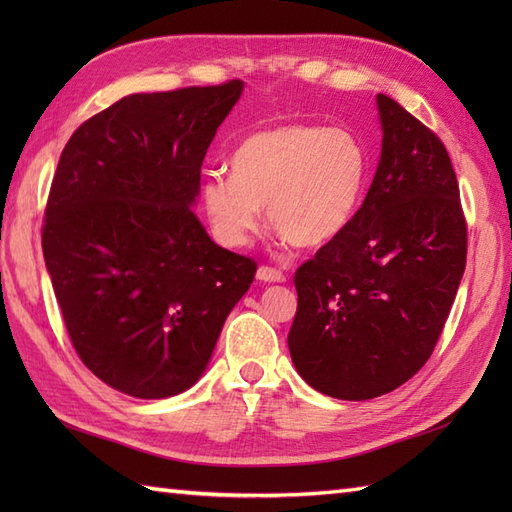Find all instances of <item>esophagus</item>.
I'll use <instances>...</instances> for the list:
<instances>
[{
  "mask_svg": "<svg viewBox=\"0 0 512 512\" xmlns=\"http://www.w3.org/2000/svg\"><path fill=\"white\" fill-rule=\"evenodd\" d=\"M257 279H259V281H266V284H284L286 275L281 273V270H277V268L259 266V268H257Z\"/></svg>",
  "mask_w": 512,
  "mask_h": 512,
  "instance_id": "1",
  "label": "esophagus"
}]
</instances>
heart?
<instances>
[{
    "label": "heart",
    "instance_id": "heart-1",
    "mask_svg": "<svg viewBox=\"0 0 512 512\" xmlns=\"http://www.w3.org/2000/svg\"><path fill=\"white\" fill-rule=\"evenodd\" d=\"M369 178L363 140L345 127L288 123L246 136L231 156V176L213 171L200 200L224 246H244L268 222L297 248L341 237L361 206Z\"/></svg>",
    "mask_w": 512,
    "mask_h": 512
}]
</instances>
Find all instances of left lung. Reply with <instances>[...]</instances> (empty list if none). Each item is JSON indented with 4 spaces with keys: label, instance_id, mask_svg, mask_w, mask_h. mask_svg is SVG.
Returning <instances> with one entry per match:
<instances>
[{
    "label": "left lung",
    "instance_id": "obj_1",
    "mask_svg": "<svg viewBox=\"0 0 512 512\" xmlns=\"http://www.w3.org/2000/svg\"><path fill=\"white\" fill-rule=\"evenodd\" d=\"M383 147L347 231L295 273L292 363L339 400L389 394L427 363L466 266L458 178L442 140L385 94Z\"/></svg>",
    "mask_w": 512,
    "mask_h": 512
}]
</instances>
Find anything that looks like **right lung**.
Wrapping results in <instances>:
<instances>
[{
	"label": "right lung",
	"instance_id": "right-lung-1",
	"mask_svg": "<svg viewBox=\"0 0 512 512\" xmlns=\"http://www.w3.org/2000/svg\"><path fill=\"white\" fill-rule=\"evenodd\" d=\"M244 83L129 94L85 121L54 173L41 246L85 367L127 396L195 385L255 262L191 211L217 127Z\"/></svg>",
	"mask_w": 512,
	"mask_h": 512
}]
</instances>
